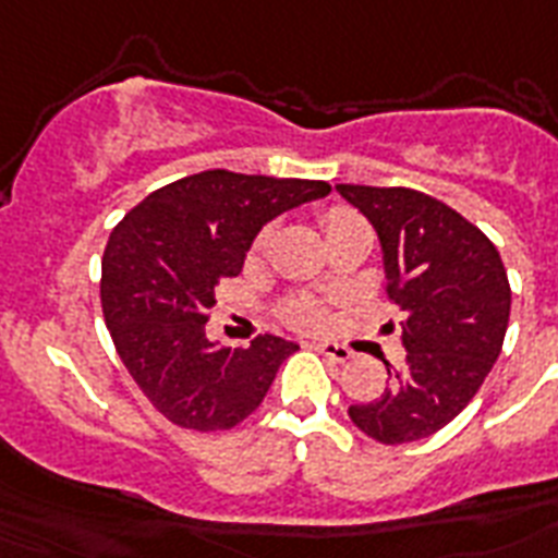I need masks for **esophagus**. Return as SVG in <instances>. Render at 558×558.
Wrapping results in <instances>:
<instances>
[{
	"label": "esophagus",
	"instance_id": "1",
	"mask_svg": "<svg viewBox=\"0 0 558 558\" xmlns=\"http://www.w3.org/2000/svg\"><path fill=\"white\" fill-rule=\"evenodd\" d=\"M306 348L318 350L322 356H330L332 362H348V359L353 356V350L344 348V344H336V341H330V339H313V341H306Z\"/></svg>",
	"mask_w": 558,
	"mask_h": 558
}]
</instances>
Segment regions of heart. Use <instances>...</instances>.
I'll return each mask as SVG.
<instances>
[{"instance_id": "obj_1", "label": "heart", "mask_w": 558, "mask_h": 558, "mask_svg": "<svg viewBox=\"0 0 558 558\" xmlns=\"http://www.w3.org/2000/svg\"><path fill=\"white\" fill-rule=\"evenodd\" d=\"M356 214L348 208H332L327 210V217H324V226H327V231L330 228H339V226H348V222H356ZM269 240V231H263L260 240H257V245H263ZM327 306L322 304V301H315V298H298L295 304H289L287 310V322L295 324V327H324L327 324Z\"/></svg>"}]
</instances>
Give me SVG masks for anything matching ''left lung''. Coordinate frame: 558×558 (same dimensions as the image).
Returning a JSON list of instances; mask_svg holds the SVG:
<instances>
[{
  "label": "left lung",
  "instance_id": "1",
  "mask_svg": "<svg viewBox=\"0 0 558 558\" xmlns=\"http://www.w3.org/2000/svg\"><path fill=\"white\" fill-rule=\"evenodd\" d=\"M379 236L388 295L405 318V362L367 405H350L356 428L385 442H414L449 425L472 402L501 353L510 280L489 236L428 193L336 185Z\"/></svg>",
  "mask_w": 558,
  "mask_h": 558
}]
</instances>
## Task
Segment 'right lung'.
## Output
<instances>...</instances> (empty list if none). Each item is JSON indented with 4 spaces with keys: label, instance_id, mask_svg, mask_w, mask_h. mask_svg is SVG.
<instances>
[{
    "label": "right lung",
    "instance_id": "add662e5",
    "mask_svg": "<svg viewBox=\"0 0 558 558\" xmlns=\"http://www.w3.org/2000/svg\"><path fill=\"white\" fill-rule=\"evenodd\" d=\"M327 193L313 179L205 170L153 191L109 234L100 263L109 336L170 423L226 432L260 405L298 344L257 336L252 348H222L205 332L208 313L260 228Z\"/></svg>",
    "mask_w": 558,
    "mask_h": 558
}]
</instances>
